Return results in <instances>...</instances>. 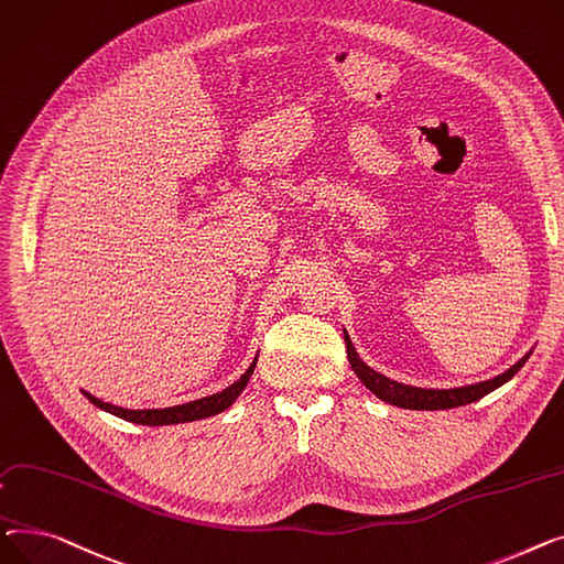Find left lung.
<instances>
[{
  "label": "left lung",
  "instance_id": "8db88e82",
  "mask_svg": "<svg viewBox=\"0 0 564 564\" xmlns=\"http://www.w3.org/2000/svg\"><path fill=\"white\" fill-rule=\"evenodd\" d=\"M346 339V350H348V361L352 371L357 373V378L367 384L378 399H382L384 403H391L395 408H403V410H451V408H459V405H469L480 401L482 395H487L489 391L499 389L501 384H506L508 380H512L519 369L525 364V359L531 357L528 352L525 357H521L514 367H510L506 373L496 376L491 380L478 382V384H469V387H457V389H421V387H410V384H401V382H393L389 378H384L382 373L373 371L371 367H367L359 359V355L352 348L350 337L344 333Z\"/></svg>",
  "mask_w": 564,
  "mask_h": 564
}]
</instances>
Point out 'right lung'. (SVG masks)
I'll return each instance as SVG.
<instances>
[{
	"mask_svg": "<svg viewBox=\"0 0 564 564\" xmlns=\"http://www.w3.org/2000/svg\"><path fill=\"white\" fill-rule=\"evenodd\" d=\"M257 367V357L254 361L248 367V371L235 382L229 384L227 389L214 393V395H205V399L200 401H191V403H184V405H175V408H163V410H124V408H118V405H111V403H105L95 399V395H90L88 391H84L86 399L105 412H111L124 421H131V423H141V425H171V423H188V421H197V419H207V416H214L223 410H227L231 403H235L239 399V393L246 389L252 371Z\"/></svg>",
	"mask_w": 564,
	"mask_h": 564,
	"instance_id": "right-lung-1",
	"label": "right lung"
}]
</instances>
